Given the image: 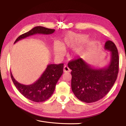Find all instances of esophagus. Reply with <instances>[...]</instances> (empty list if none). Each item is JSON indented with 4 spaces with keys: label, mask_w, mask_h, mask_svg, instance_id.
I'll return each mask as SVG.
<instances>
[{
    "label": "esophagus",
    "mask_w": 126,
    "mask_h": 126,
    "mask_svg": "<svg viewBox=\"0 0 126 126\" xmlns=\"http://www.w3.org/2000/svg\"><path fill=\"white\" fill-rule=\"evenodd\" d=\"M63 71L64 73H69V72H70L71 70L67 65H65L64 66Z\"/></svg>",
    "instance_id": "34e87169"
}]
</instances>
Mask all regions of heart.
Segmentation results:
<instances>
[{
    "instance_id": "obj_1",
    "label": "heart",
    "mask_w": 126,
    "mask_h": 126,
    "mask_svg": "<svg viewBox=\"0 0 126 126\" xmlns=\"http://www.w3.org/2000/svg\"><path fill=\"white\" fill-rule=\"evenodd\" d=\"M87 38V34H77L74 33H68L64 37L63 42L61 44L60 42H55L53 44V51L57 57H62L64 53L65 47H74L83 43L82 46L75 49L74 53L78 55L83 51L85 48L90 45L91 41L85 40Z\"/></svg>"
}]
</instances>
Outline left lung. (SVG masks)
Segmentation results:
<instances>
[{"label": "left lung", "instance_id": "8db88e82", "mask_svg": "<svg viewBox=\"0 0 126 126\" xmlns=\"http://www.w3.org/2000/svg\"><path fill=\"white\" fill-rule=\"evenodd\" d=\"M104 49L110 52V61L105 68L95 69L82 58L70 61L71 89L76 97L82 102L92 103L100 100L110 91L119 73V58L117 47L113 42L107 41Z\"/></svg>", "mask_w": 126, "mask_h": 126}]
</instances>
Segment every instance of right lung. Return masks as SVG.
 I'll use <instances>...</instances> for the list:
<instances>
[{"label": "right lung", "mask_w": 126, "mask_h": 126, "mask_svg": "<svg viewBox=\"0 0 126 126\" xmlns=\"http://www.w3.org/2000/svg\"><path fill=\"white\" fill-rule=\"evenodd\" d=\"M54 29H48L43 26H36L31 30L19 36L15 42L37 33L50 34L54 32ZM63 63L59 64H49L39 79L34 83L24 85L18 82L13 77L11 72L12 81L22 94L26 98L36 102H41L49 99L54 92L56 85L63 73Z\"/></svg>", "instance_id": "right-lung-1"}]
</instances>
